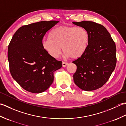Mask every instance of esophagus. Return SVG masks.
I'll return each instance as SVG.
<instances>
[{"mask_svg":"<svg viewBox=\"0 0 126 126\" xmlns=\"http://www.w3.org/2000/svg\"><path fill=\"white\" fill-rule=\"evenodd\" d=\"M68 64V63L67 62H62V66L63 67H65V66Z\"/></svg>","mask_w":126,"mask_h":126,"instance_id":"34e87169","label":"esophagus"}]
</instances>
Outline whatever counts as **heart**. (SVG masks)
<instances>
[{
  "label": "heart",
  "mask_w": 126,
  "mask_h": 126,
  "mask_svg": "<svg viewBox=\"0 0 126 126\" xmlns=\"http://www.w3.org/2000/svg\"><path fill=\"white\" fill-rule=\"evenodd\" d=\"M89 42L87 31L82 28L61 26L49 33L48 39L43 41L42 46L53 58H57L61 47L66 57L76 59L83 54Z\"/></svg>",
  "instance_id": "b5f03b06"
}]
</instances>
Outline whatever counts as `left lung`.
<instances>
[{"instance_id": "1", "label": "left lung", "mask_w": 126, "mask_h": 126, "mask_svg": "<svg viewBox=\"0 0 126 126\" xmlns=\"http://www.w3.org/2000/svg\"><path fill=\"white\" fill-rule=\"evenodd\" d=\"M87 31L89 42L84 53L73 63L77 66L75 83L80 89L92 91L107 82L116 64V45L105 27L91 21L74 22Z\"/></svg>"}]
</instances>
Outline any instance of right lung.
Here are the masks:
<instances>
[{
	"instance_id": "add662e5",
	"label": "right lung",
	"mask_w": 126,
	"mask_h": 126,
	"mask_svg": "<svg viewBox=\"0 0 126 126\" xmlns=\"http://www.w3.org/2000/svg\"><path fill=\"white\" fill-rule=\"evenodd\" d=\"M58 22L41 21L24 25L10 42L7 57L10 73L29 92H44L52 84L54 71L62 66V61L51 56L42 46L45 34Z\"/></svg>"
}]
</instances>
